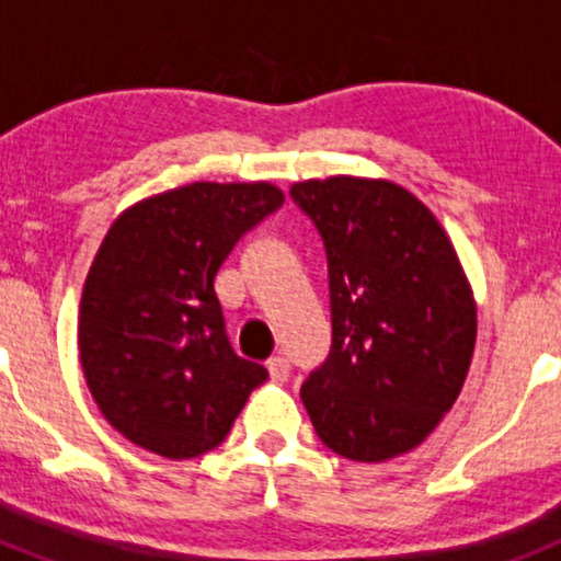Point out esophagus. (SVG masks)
Returning <instances> with one entry per match:
<instances>
[{"instance_id": "obj_1", "label": "esophagus", "mask_w": 561, "mask_h": 561, "mask_svg": "<svg viewBox=\"0 0 561 561\" xmlns=\"http://www.w3.org/2000/svg\"><path fill=\"white\" fill-rule=\"evenodd\" d=\"M266 370H270V376L275 381H286L289 379V359L286 356H272L270 362H266Z\"/></svg>"}]
</instances>
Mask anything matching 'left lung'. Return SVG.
Returning a JSON list of instances; mask_svg holds the SVG:
<instances>
[{"instance_id":"obj_1","label":"left lung","mask_w":561,"mask_h":561,"mask_svg":"<svg viewBox=\"0 0 561 561\" xmlns=\"http://www.w3.org/2000/svg\"><path fill=\"white\" fill-rule=\"evenodd\" d=\"M329 257L331 351L300 388L317 435L365 463L410 453L458 399L478 311L453 241L388 180L295 182Z\"/></svg>"}]
</instances>
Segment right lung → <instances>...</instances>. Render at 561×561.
<instances>
[{"label": "right lung", "instance_id": "1", "mask_svg": "<svg viewBox=\"0 0 561 561\" xmlns=\"http://www.w3.org/2000/svg\"><path fill=\"white\" fill-rule=\"evenodd\" d=\"M284 205L270 182H193L123 210L89 266L78 351L89 393L123 438L187 460L219 447L264 365L227 340L216 272Z\"/></svg>", "mask_w": 561, "mask_h": 561}]
</instances>
